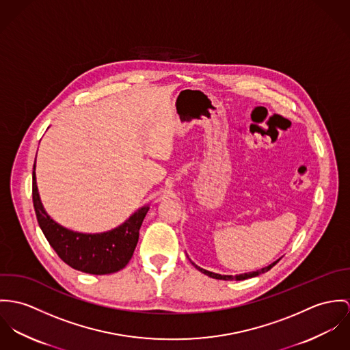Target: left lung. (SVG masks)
<instances>
[{"mask_svg":"<svg viewBox=\"0 0 350 350\" xmlns=\"http://www.w3.org/2000/svg\"><path fill=\"white\" fill-rule=\"evenodd\" d=\"M280 260V259H279ZM279 260H276V262H273L272 265H270L269 267H265V269H262V270H258V271H252V272H245V273H240V275H220V273H215V272L206 271V270H204V269H201V267H198L197 265H194L193 262H192V265H193L194 267L198 270L200 272H202V273H205V275H208V276H211V278H213V279H220V280H244V279H248V278H254V276H258V275H260V273H265V272L269 271V270H271L272 267L279 262Z\"/></svg>","mask_w":350,"mask_h":350,"instance_id":"1","label":"left lung"}]
</instances>
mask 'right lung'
<instances>
[{
  "mask_svg": "<svg viewBox=\"0 0 350 350\" xmlns=\"http://www.w3.org/2000/svg\"><path fill=\"white\" fill-rule=\"evenodd\" d=\"M32 178V198L40 228L64 263L78 271L95 275L119 271L129 263L138 243L139 228L149 206L141 208L126 223L113 231L95 234L72 232L56 224L45 213L38 192L35 165Z\"/></svg>",
  "mask_w": 350,
  "mask_h": 350,
  "instance_id": "right-lung-1",
  "label": "right lung"
}]
</instances>
